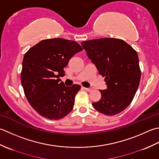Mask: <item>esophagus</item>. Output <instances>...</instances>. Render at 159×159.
Returning a JSON list of instances; mask_svg holds the SVG:
<instances>
[{"label":"esophagus","instance_id":"esophagus-1","mask_svg":"<svg viewBox=\"0 0 159 159\" xmlns=\"http://www.w3.org/2000/svg\"><path fill=\"white\" fill-rule=\"evenodd\" d=\"M84 89L86 90V91H88V92H91L92 91V89H90V88H84Z\"/></svg>","mask_w":159,"mask_h":159}]
</instances>
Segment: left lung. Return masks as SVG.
Returning <instances> with one entry per match:
<instances>
[{
    "instance_id": "1",
    "label": "left lung",
    "mask_w": 159,
    "mask_h": 159,
    "mask_svg": "<svg viewBox=\"0 0 159 159\" xmlns=\"http://www.w3.org/2000/svg\"><path fill=\"white\" fill-rule=\"evenodd\" d=\"M86 55L105 77L107 89L100 90L102 98L93 108L108 116L119 114L130 104L141 80L139 57L125 41L117 38H100L84 41Z\"/></svg>"
}]
</instances>
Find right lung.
<instances>
[{
  "label": "right lung",
  "instance_id": "obj_1",
  "mask_svg": "<svg viewBox=\"0 0 159 159\" xmlns=\"http://www.w3.org/2000/svg\"><path fill=\"white\" fill-rule=\"evenodd\" d=\"M83 48L75 41L46 39L25 54L20 74L28 102L39 115L51 120L64 117L71 112L80 85L65 86L60 77L74 55Z\"/></svg>",
  "mask_w": 159,
  "mask_h": 159
}]
</instances>
